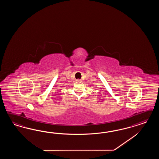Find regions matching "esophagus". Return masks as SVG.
<instances>
[{
	"label": "esophagus",
	"mask_w": 159,
	"mask_h": 159,
	"mask_svg": "<svg viewBox=\"0 0 159 159\" xmlns=\"http://www.w3.org/2000/svg\"><path fill=\"white\" fill-rule=\"evenodd\" d=\"M77 82H81V80L80 79H77Z\"/></svg>",
	"instance_id": "34e87169"
}]
</instances>
